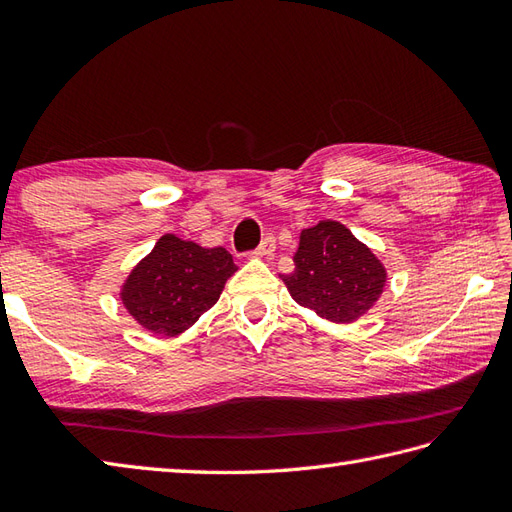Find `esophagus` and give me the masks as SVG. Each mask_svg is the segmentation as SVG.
<instances>
[{"label": "esophagus", "instance_id": "esophagus-1", "mask_svg": "<svg viewBox=\"0 0 512 512\" xmlns=\"http://www.w3.org/2000/svg\"><path fill=\"white\" fill-rule=\"evenodd\" d=\"M275 253V237H264L262 239V244H259L257 248H255V257H270V255H273Z\"/></svg>", "mask_w": 512, "mask_h": 512}]
</instances>
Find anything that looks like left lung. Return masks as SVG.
Masks as SVG:
<instances>
[{
  "label": "left lung",
  "instance_id": "1",
  "mask_svg": "<svg viewBox=\"0 0 512 512\" xmlns=\"http://www.w3.org/2000/svg\"><path fill=\"white\" fill-rule=\"evenodd\" d=\"M292 299L334 323H352L385 288L383 264L341 222L323 220L301 233L295 270L281 277Z\"/></svg>",
  "mask_w": 512,
  "mask_h": 512
}]
</instances>
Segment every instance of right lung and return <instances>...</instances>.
Returning <instances> with one entry per match:
<instances>
[{
    "mask_svg": "<svg viewBox=\"0 0 512 512\" xmlns=\"http://www.w3.org/2000/svg\"><path fill=\"white\" fill-rule=\"evenodd\" d=\"M235 270L226 248H202L169 233L129 273L121 299L143 328L176 336L215 306Z\"/></svg>",
    "mask_w": 512,
    "mask_h": 512,
    "instance_id": "add662e5",
    "label": "right lung"
}]
</instances>
